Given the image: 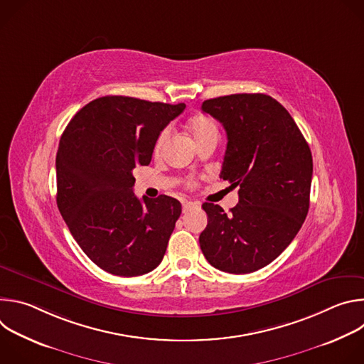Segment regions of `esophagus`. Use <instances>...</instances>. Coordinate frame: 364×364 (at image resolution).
Returning <instances> with one entry per match:
<instances>
[{"label": "esophagus", "mask_w": 364, "mask_h": 364, "mask_svg": "<svg viewBox=\"0 0 364 364\" xmlns=\"http://www.w3.org/2000/svg\"><path fill=\"white\" fill-rule=\"evenodd\" d=\"M196 205H197V203H194V201H184L183 203V213L188 212L190 209H193V207H196Z\"/></svg>", "instance_id": "34e87169"}]
</instances>
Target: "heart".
<instances>
[{
  "instance_id": "1",
  "label": "heart",
  "mask_w": 364,
  "mask_h": 364,
  "mask_svg": "<svg viewBox=\"0 0 364 364\" xmlns=\"http://www.w3.org/2000/svg\"><path fill=\"white\" fill-rule=\"evenodd\" d=\"M188 131L194 139V142H200L205 138L210 136H218L219 135V129L216 127V124L213 122V119H210L209 117L205 115H196L190 119L188 122ZM168 139V131L164 129L160 132V135L155 139L154 144V155H160L161 151L164 149V145Z\"/></svg>"
}]
</instances>
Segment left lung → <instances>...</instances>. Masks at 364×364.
Listing matches in <instances>:
<instances>
[{
  "instance_id": "left-lung-1",
  "label": "left lung",
  "mask_w": 364,
  "mask_h": 364,
  "mask_svg": "<svg viewBox=\"0 0 364 364\" xmlns=\"http://www.w3.org/2000/svg\"><path fill=\"white\" fill-rule=\"evenodd\" d=\"M201 111L225 127L220 177L240 188L229 213L203 204L209 222L200 247L216 269L255 272L287 249L306 218L313 155L289 112L268 95L220 96L204 100Z\"/></svg>"
}]
</instances>
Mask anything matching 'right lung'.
<instances>
[{
	"instance_id": "obj_1",
	"label": "right lung",
	"mask_w": 364,
	"mask_h": 364,
	"mask_svg": "<svg viewBox=\"0 0 364 364\" xmlns=\"http://www.w3.org/2000/svg\"><path fill=\"white\" fill-rule=\"evenodd\" d=\"M184 108V103L102 96L66 127L56 155L58 207L100 269L138 277L161 264L181 204L170 196L139 200L132 171L151 163L155 139Z\"/></svg>"
}]
</instances>
